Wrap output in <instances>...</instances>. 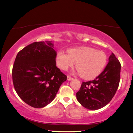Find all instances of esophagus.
<instances>
[{
	"label": "esophagus",
	"instance_id": "34e87169",
	"mask_svg": "<svg viewBox=\"0 0 133 133\" xmlns=\"http://www.w3.org/2000/svg\"><path fill=\"white\" fill-rule=\"evenodd\" d=\"M67 80H73V78L72 77H71L70 76H67Z\"/></svg>",
	"mask_w": 133,
	"mask_h": 133
}]
</instances>
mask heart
<instances>
[{
	"label": "heart",
	"instance_id": "obj_1",
	"mask_svg": "<svg viewBox=\"0 0 133 133\" xmlns=\"http://www.w3.org/2000/svg\"><path fill=\"white\" fill-rule=\"evenodd\" d=\"M108 57L103 51L90 47H82L59 51L56 56V64L61 70L66 71L76 63V69L80 76L85 79L97 77L106 66Z\"/></svg>",
	"mask_w": 133,
	"mask_h": 133
}]
</instances>
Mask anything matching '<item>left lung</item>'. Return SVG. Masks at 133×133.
<instances>
[{"instance_id":"8db88e82","label":"left lung","mask_w":133,"mask_h":133,"mask_svg":"<svg viewBox=\"0 0 133 133\" xmlns=\"http://www.w3.org/2000/svg\"><path fill=\"white\" fill-rule=\"evenodd\" d=\"M104 70L93 80L83 82L77 92L78 101L89 110H98L110 103L118 89L121 65L111 53Z\"/></svg>"}]
</instances>
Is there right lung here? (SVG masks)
I'll use <instances>...</instances> for the list:
<instances>
[{"label":"right lung","instance_id":"right-lung-1","mask_svg":"<svg viewBox=\"0 0 133 133\" xmlns=\"http://www.w3.org/2000/svg\"><path fill=\"white\" fill-rule=\"evenodd\" d=\"M51 41L34 42L17 54L12 71L14 89L30 106L50 103L66 76L56 65V52Z\"/></svg>","mask_w":133,"mask_h":133}]
</instances>
